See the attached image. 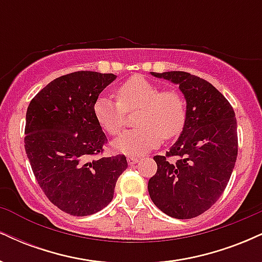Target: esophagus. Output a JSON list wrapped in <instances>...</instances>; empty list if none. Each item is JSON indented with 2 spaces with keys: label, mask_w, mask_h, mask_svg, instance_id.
<instances>
[{
  "label": "esophagus",
  "mask_w": 262,
  "mask_h": 262,
  "mask_svg": "<svg viewBox=\"0 0 262 262\" xmlns=\"http://www.w3.org/2000/svg\"><path fill=\"white\" fill-rule=\"evenodd\" d=\"M127 161H128L129 165H134V164H137L138 161H139V158H137V156H128Z\"/></svg>",
  "instance_id": "34e87169"
}]
</instances>
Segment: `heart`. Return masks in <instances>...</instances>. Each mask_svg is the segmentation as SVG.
Instances as JSON below:
<instances>
[{
  "label": "heart",
  "instance_id": "obj_1",
  "mask_svg": "<svg viewBox=\"0 0 262 262\" xmlns=\"http://www.w3.org/2000/svg\"><path fill=\"white\" fill-rule=\"evenodd\" d=\"M135 111L138 127L119 135L113 143L114 148L127 154H141L159 145L162 138L177 137L187 121V103L181 91L161 90L143 77L123 83L117 100L101 96L93 106L96 119L110 135L121 133L127 124V113Z\"/></svg>",
  "mask_w": 262,
  "mask_h": 262
}]
</instances>
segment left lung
Returning <instances> with one entry per match:
<instances>
[{
  "label": "left lung",
  "instance_id": "8db88e82",
  "mask_svg": "<svg viewBox=\"0 0 262 262\" xmlns=\"http://www.w3.org/2000/svg\"><path fill=\"white\" fill-rule=\"evenodd\" d=\"M179 85L187 121L179 140L156 155L149 180L151 201L165 214L191 219L208 210L227 187L237 156L235 112L212 83L185 71L151 73Z\"/></svg>",
  "mask_w": 262,
  "mask_h": 262
}]
</instances>
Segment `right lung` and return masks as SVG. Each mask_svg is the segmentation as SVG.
I'll use <instances>...</instances> for the list:
<instances>
[{
	"label": "right lung",
	"instance_id": "1",
	"mask_svg": "<svg viewBox=\"0 0 262 262\" xmlns=\"http://www.w3.org/2000/svg\"><path fill=\"white\" fill-rule=\"evenodd\" d=\"M114 79L96 71L64 75L40 90L27 108L25 149L35 180L54 206L76 217L104 208L128 167L123 154L102 156L108 139L93 112Z\"/></svg>",
	"mask_w": 262,
	"mask_h": 262
}]
</instances>
